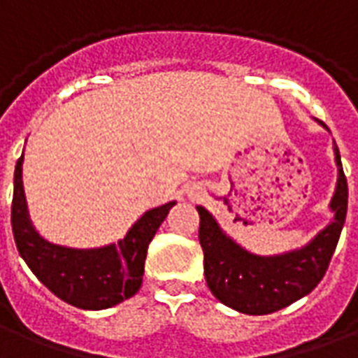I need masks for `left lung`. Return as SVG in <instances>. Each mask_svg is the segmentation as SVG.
<instances>
[{
	"label": "left lung",
	"instance_id": "left-lung-1",
	"mask_svg": "<svg viewBox=\"0 0 358 358\" xmlns=\"http://www.w3.org/2000/svg\"><path fill=\"white\" fill-rule=\"evenodd\" d=\"M334 155L338 164V184L330 201L334 220L305 248L282 255H255L226 236L205 207H197L205 280L210 293L226 307L243 315H270L305 297L322 280L345 224L349 195L336 141Z\"/></svg>",
	"mask_w": 358,
	"mask_h": 358
}]
</instances>
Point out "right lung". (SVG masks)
<instances>
[{
    "instance_id": "obj_1",
    "label": "right lung",
    "mask_w": 358,
    "mask_h": 358,
    "mask_svg": "<svg viewBox=\"0 0 358 358\" xmlns=\"http://www.w3.org/2000/svg\"><path fill=\"white\" fill-rule=\"evenodd\" d=\"M22 161L15 166L11 226L15 243L28 268L51 293L86 310L115 307L138 293L143 263L153 236L176 201L148 210L118 243L105 248L74 249L43 240L30 222L22 187Z\"/></svg>"
}]
</instances>
